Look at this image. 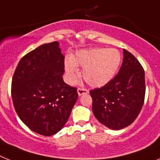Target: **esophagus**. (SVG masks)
Returning a JSON list of instances; mask_svg holds the SVG:
<instances>
[{
    "label": "esophagus",
    "mask_w": 160,
    "mask_h": 160,
    "mask_svg": "<svg viewBox=\"0 0 160 160\" xmlns=\"http://www.w3.org/2000/svg\"><path fill=\"white\" fill-rule=\"evenodd\" d=\"M89 91L88 89H86V88H78V96H82L83 94H88Z\"/></svg>",
    "instance_id": "esophagus-1"
}]
</instances>
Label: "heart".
I'll list each match as a JSON object with an SVG mask.
<instances>
[{
	"mask_svg": "<svg viewBox=\"0 0 160 160\" xmlns=\"http://www.w3.org/2000/svg\"><path fill=\"white\" fill-rule=\"evenodd\" d=\"M121 56L114 49L96 48L79 51L65 61V70L71 79L78 75L77 66L83 68V78L92 87H102L116 74Z\"/></svg>",
	"mask_w": 160,
	"mask_h": 160,
	"instance_id": "heart-1",
	"label": "heart"
}]
</instances>
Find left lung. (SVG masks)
<instances>
[{
    "label": "left lung",
    "instance_id": "obj_1",
    "mask_svg": "<svg viewBox=\"0 0 160 160\" xmlns=\"http://www.w3.org/2000/svg\"><path fill=\"white\" fill-rule=\"evenodd\" d=\"M145 71L137 58L123 49V59L115 77L101 88L90 91L92 111L99 122L113 130L132 124L143 106Z\"/></svg>",
    "mask_w": 160,
    "mask_h": 160
}]
</instances>
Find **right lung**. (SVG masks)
<instances>
[{"label": "right lung", "mask_w": 160, "mask_h": 160, "mask_svg": "<svg viewBox=\"0 0 160 160\" xmlns=\"http://www.w3.org/2000/svg\"><path fill=\"white\" fill-rule=\"evenodd\" d=\"M64 56L57 42L43 44L18 62L11 83L17 114L32 132L57 133L68 121L78 98L77 88L66 84Z\"/></svg>", "instance_id": "obj_1"}]
</instances>
